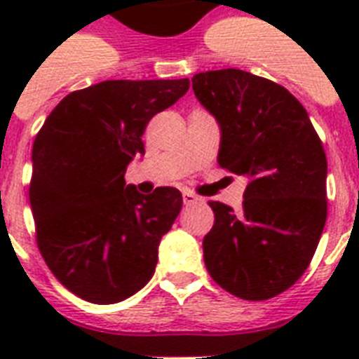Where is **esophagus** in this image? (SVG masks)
<instances>
[{"label":"esophagus","instance_id":"1","mask_svg":"<svg viewBox=\"0 0 359 359\" xmlns=\"http://www.w3.org/2000/svg\"><path fill=\"white\" fill-rule=\"evenodd\" d=\"M182 201H184V205L188 207V205H196V203H201V197L196 196L194 191L184 190V191H182Z\"/></svg>","mask_w":359,"mask_h":359}]
</instances>
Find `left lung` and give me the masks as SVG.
I'll return each mask as SVG.
<instances>
[{"label":"left lung","mask_w":359,"mask_h":359,"mask_svg":"<svg viewBox=\"0 0 359 359\" xmlns=\"http://www.w3.org/2000/svg\"><path fill=\"white\" fill-rule=\"evenodd\" d=\"M197 100L222 130L218 163L248 179L242 208L210 201L203 255L216 283L268 300L309 266L328 212V162L306 108L285 87L245 70L199 72Z\"/></svg>","instance_id":"left-lung-1"}]
</instances>
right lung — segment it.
Returning a JSON list of instances; mask_svg holds the SVG:
<instances>
[{"instance_id":"1","label":"right lung","mask_w":359,"mask_h":359,"mask_svg":"<svg viewBox=\"0 0 359 359\" xmlns=\"http://www.w3.org/2000/svg\"><path fill=\"white\" fill-rule=\"evenodd\" d=\"M190 80H108L67 95L33 143L29 201L36 245L61 283L93 304H117L154 273L158 245L182 208L177 188L143 196L124 182L149 121Z\"/></svg>"}]
</instances>
